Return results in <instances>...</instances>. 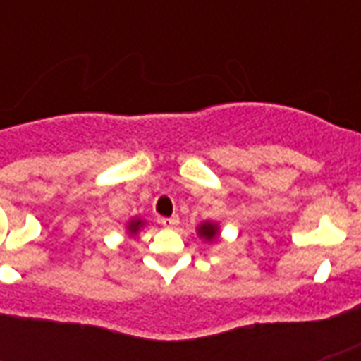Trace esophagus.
Listing matches in <instances>:
<instances>
[{
	"label": "esophagus",
	"instance_id": "obj_1",
	"mask_svg": "<svg viewBox=\"0 0 361 361\" xmlns=\"http://www.w3.org/2000/svg\"><path fill=\"white\" fill-rule=\"evenodd\" d=\"M161 225L166 226V228H174V226L180 225V217H178V215H172V217H163V219H161Z\"/></svg>",
	"mask_w": 361,
	"mask_h": 361
}]
</instances>
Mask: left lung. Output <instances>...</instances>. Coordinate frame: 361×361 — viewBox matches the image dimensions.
<instances>
[{
    "instance_id": "1",
    "label": "left lung",
    "mask_w": 361,
    "mask_h": 361,
    "mask_svg": "<svg viewBox=\"0 0 361 361\" xmlns=\"http://www.w3.org/2000/svg\"><path fill=\"white\" fill-rule=\"evenodd\" d=\"M198 236L204 238L206 241H212L217 238V234H219V226L215 225V223H209V221H206V223H202V225L198 226Z\"/></svg>"
}]
</instances>
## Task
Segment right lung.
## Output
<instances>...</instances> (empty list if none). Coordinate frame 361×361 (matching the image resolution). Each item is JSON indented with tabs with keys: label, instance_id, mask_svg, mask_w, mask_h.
<instances>
[{
	"label": "right lung",
	"instance_id": "right-lung-1",
	"mask_svg": "<svg viewBox=\"0 0 361 361\" xmlns=\"http://www.w3.org/2000/svg\"><path fill=\"white\" fill-rule=\"evenodd\" d=\"M142 226H144V221L142 219H130L129 225H127V231H129L130 236H135L136 232L140 231Z\"/></svg>",
	"mask_w": 361,
	"mask_h": 361
}]
</instances>
